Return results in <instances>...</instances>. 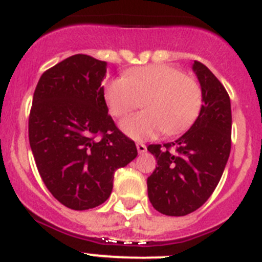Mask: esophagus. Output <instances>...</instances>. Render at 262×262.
Masks as SVG:
<instances>
[{
    "instance_id": "1",
    "label": "esophagus",
    "mask_w": 262,
    "mask_h": 262,
    "mask_svg": "<svg viewBox=\"0 0 262 262\" xmlns=\"http://www.w3.org/2000/svg\"><path fill=\"white\" fill-rule=\"evenodd\" d=\"M136 148H138L139 153H145L147 152V147H145V144L143 143H138L136 144Z\"/></svg>"
}]
</instances>
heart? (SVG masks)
<instances>
[{
	"label": "heart",
	"instance_id": "obj_1",
	"mask_svg": "<svg viewBox=\"0 0 262 262\" xmlns=\"http://www.w3.org/2000/svg\"><path fill=\"white\" fill-rule=\"evenodd\" d=\"M104 96L114 117H123L144 100V112L121 122L122 131L134 140L156 138L161 131L166 135L183 133L203 106L200 84L167 64L136 67L124 78L110 79Z\"/></svg>",
	"mask_w": 262,
	"mask_h": 262
}]
</instances>
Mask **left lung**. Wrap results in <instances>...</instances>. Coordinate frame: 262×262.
Returning <instances> with one entry per match:
<instances>
[{
    "instance_id": "8db88e82",
    "label": "left lung",
    "mask_w": 262,
    "mask_h": 262,
    "mask_svg": "<svg viewBox=\"0 0 262 262\" xmlns=\"http://www.w3.org/2000/svg\"><path fill=\"white\" fill-rule=\"evenodd\" d=\"M192 70L203 91L198 119L172 143L148 147L157 160L147 181L148 198L156 210L174 217L195 212L210 198L231 149L229 93L205 64L195 61Z\"/></svg>"
}]
</instances>
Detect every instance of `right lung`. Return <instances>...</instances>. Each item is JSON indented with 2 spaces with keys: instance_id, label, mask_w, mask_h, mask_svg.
I'll return each instance as SVG.
<instances>
[{
  "instance_id": "right-lung-1",
  "label": "right lung",
  "mask_w": 262,
  "mask_h": 262,
  "mask_svg": "<svg viewBox=\"0 0 262 262\" xmlns=\"http://www.w3.org/2000/svg\"><path fill=\"white\" fill-rule=\"evenodd\" d=\"M106 62L75 54L45 71L36 85L28 136L40 177L74 210L109 199L115 170L138 156L136 145L107 114Z\"/></svg>"
}]
</instances>
